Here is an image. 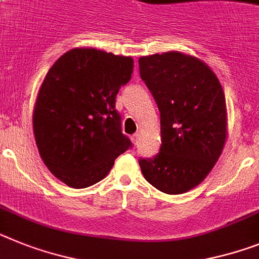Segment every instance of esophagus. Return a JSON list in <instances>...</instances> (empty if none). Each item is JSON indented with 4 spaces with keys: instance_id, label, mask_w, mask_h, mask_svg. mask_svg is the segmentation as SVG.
<instances>
[{
    "instance_id": "obj_1",
    "label": "esophagus",
    "mask_w": 259,
    "mask_h": 259,
    "mask_svg": "<svg viewBox=\"0 0 259 259\" xmlns=\"http://www.w3.org/2000/svg\"><path fill=\"white\" fill-rule=\"evenodd\" d=\"M139 136H140V135H139V134H135V135H132V143H134V144L135 145H136V144H138V143H139Z\"/></svg>"
}]
</instances>
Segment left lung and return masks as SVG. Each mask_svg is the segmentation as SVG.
<instances>
[{"label": "left lung", "instance_id": "1", "mask_svg": "<svg viewBox=\"0 0 259 259\" xmlns=\"http://www.w3.org/2000/svg\"><path fill=\"white\" fill-rule=\"evenodd\" d=\"M139 68L161 119L160 151L139 158L141 173L162 193H186L204 180L222 154L224 92L209 66L180 52L140 57Z\"/></svg>", "mask_w": 259, "mask_h": 259}]
</instances>
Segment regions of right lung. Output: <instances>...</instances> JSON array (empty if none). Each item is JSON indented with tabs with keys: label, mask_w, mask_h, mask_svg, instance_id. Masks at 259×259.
I'll list each match as a JSON object with an SVG mask.
<instances>
[{
	"label": "right lung",
	"mask_w": 259,
	"mask_h": 259,
	"mask_svg": "<svg viewBox=\"0 0 259 259\" xmlns=\"http://www.w3.org/2000/svg\"><path fill=\"white\" fill-rule=\"evenodd\" d=\"M131 57L76 48L51 66L34 108V135L46 166L73 189L103 180L132 148L115 98L130 82Z\"/></svg>",
	"instance_id": "add662e5"
}]
</instances>
